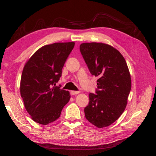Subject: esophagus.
I'll use <instances>...</instances> for the list:
<instances>
[{
  "label": "esophagus",
  "mask_w": 156,
  "mask_h": 156,
  "mask_svg": "<svg viewBox=\"0 0 156 156\" xmlns=\"http://www.w3.org/2000/svg\"><path fill=\"white\" fill-rule=\"evenodd\" d=\"M70 93H71V95H72V96H74V95H76V94L80 93V91H72L70 92Z\"/></svg>",
  "instance_id": "1"
}]
</instances>
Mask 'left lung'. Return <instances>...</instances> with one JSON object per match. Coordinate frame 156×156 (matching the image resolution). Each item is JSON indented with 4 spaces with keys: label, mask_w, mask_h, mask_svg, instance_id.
I'll return each instance as SVG.
<instances>
[{
    "label": "left lung",
    "mask_w": 156,
    "mask_h": 156,
    "mask_svg": "<svg viewBox=\"0 0 156 156\" xmlns=\"http://www.w3.org/2000/svg\"><path fill=\"white\" fill-rule=\"evenodd\" d=\"M80 53L89 72L97 76L96 94H89L85 117L97 127L109 126L125 111L131 88L129 69L122 55L109 44L85 43Z\"/></svg>",
    "instance_id": "obj_1"
}]
</instances>
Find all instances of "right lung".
<instances>
[{"instance_id":"obj_1","label":"right lung","mask_w":156,"mask_h":156,"mask_svg":"<svg viewBox=\"0 0 156 156\" xmlns=\"http://www.w3.org/2000/svg\"><path fill=\"white\" fill-rule=\"evenodd\" d=\"M74 44L56 43L42 47L23 68L20 95L26 110L37 123L46 125L56 120L70 99L69 91L56 84Z\"/></svg>"}]
</instances>
